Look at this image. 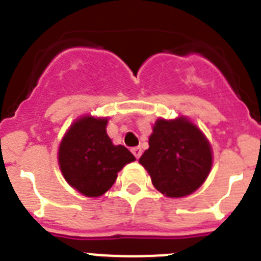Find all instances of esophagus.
Masks as SVG:
<instances>
[{
	"label": "esophagus",
	"instance_id": "34e87169",
	"mask_svg": "<svg viewBox=\"0 0 261 261\" xmlns=\"http://www.w3.org/2000/svg\"><path fill=\"white\" fill-rule=\"evenodd\" d=\"M132 153H133V155L136 156V158H140V156H141V154H142V150H141V147L140 146H137V147H133L132 149Z\"/></svg>",
	"mask_w": 261,
	"mask_h": 261
}]
</instances>
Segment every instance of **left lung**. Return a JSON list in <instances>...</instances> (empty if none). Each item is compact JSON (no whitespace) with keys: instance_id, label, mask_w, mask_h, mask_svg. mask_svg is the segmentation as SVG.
<instances>
[{"instance_id":"obj_1","label":"left lung","mask_w":261,"mask_h":261,"mask_svg":"<svg viewBox=\"0 0 261 261\" xmlns=\"http://www.w3.org/2000/svg\"><path fill=\"white\" fill-rule=\"evenodd\" d=\"M140 163L155 190L167 197H184L199 190L213 165L211 142L187 119H158L149 137V149Z\"/></svg>"}]
</instances>
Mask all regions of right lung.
<instances>
[{
  "instance_id": "add662e5",
  "label": "right lung",
  "mask_w": 261,
  "mask_h": 261,
  "mask_svg": "<svg viewBox=\"0 0 261 261\" xmlns=\"http://www.w3.org/2000/svg\"><path fill=\"white\" fill-rule=\"evenodd\" d=\"M107 117L85 115L69 126L59 146V166L68 184L86 197H99L114 186L117 172L135 155L107 135Z\"/></svg>"
}]
</instances>
